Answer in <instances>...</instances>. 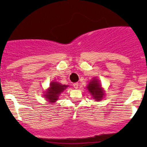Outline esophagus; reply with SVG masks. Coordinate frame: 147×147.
Wrapping results in <instances>:
<instances>
[{
	"mask_svg": "<svg viewBox=\"0 0 147 147\" xmlns=\"http://www.w3.org/2000/svg\"><path fill=\"white\" fill-rule=\"evenodd\" d=\"M73 86H74V88H75V89H77V88H78V87H79V84L78 83L73 84Z\"/></svg>",
	"mask_w": 147,
	"mask_h": 147,
	"instance_id": "34e87169",
	"label": "esophagus"
}]
</instances>
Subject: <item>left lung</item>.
<instances>
[{
  "instance_id": "8db88e82",
  "label": "left lung",
  "mask_w": 147,
  "mask_h": 147,
  "mask_svg": "<svg viewBox=\"0 0 147 147\" xmlns=\"http://www.w3.org/2000/svg\"><path fill=\"white\" fill-rule=\"evenodd\" d=\"M87 89L96 101L102 100L104 96V90L97 78L92 79L87 86Z\"/></svg>"
}]
</instances>
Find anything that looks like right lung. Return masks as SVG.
Segmentation results:
<instances>
[{"label": "right lung", "mask_w": 147, "mask_h": 147, "mask_svg": "<svg viewBox=\"0 0 147 147\" xmlns=\"http://www.w3.org/2000/svg\"><path fill=\"white\" fill-rule=\"evenodd\" d=\"M67 87H68V86L63 85L57 82H52L50 84V87L45 91V94L43 96L48 102L54 103L58 99L60 94L63 92Z\"/></svg>", "instance_id": "1"}]
</instances>
